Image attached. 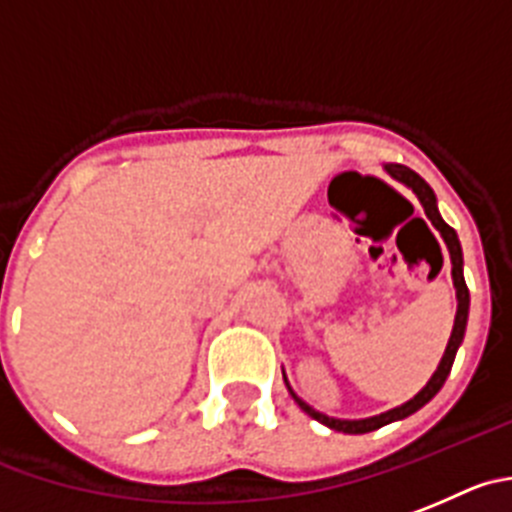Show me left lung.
I'll return each instance as SVG.
<instances>
[{
	"mask_svg": "<svg viewBox=\"0 0 512 512\" xmlns=\"http://www.w3.org/2000/svg\"><path fill=\"white\" fill-rule=\"evenodd\" d=\"M386 171H389V174L394 176L396 181H401V184H407L409 189H412L414 194H417L419 202H422V207H424V212H427V217L432 219V224L439 229V234H442L444 242H447V247H450L452 280H455V288H457V315H455V328H452L450 343H447V351H444L442 361H439L437 371H434V376H432V379H429V384L424 386V389L419 391V394L414 396V399H409L407 404H401V407L391 409V412L379 414V417H371V419H358V422H346V419H333V417H326V414H321V412H315L313 407H308V404H305L303 399H298V396H295V391L288 386L290 394H293V399L298 401V407L303 409L305 414H310V417H313L315 422H321V424H326V427L336 429V432H346V434L374 432V429L384 427V424L396 422V419H404V417H409V414L417 412V409H422L424 404H427V401L432 399V396L437 394L439 389H442L444 381H447V376H450L452 364H455L457 348H460L462 336H465L467 310H470V290H467L465 275H462V247H460V240H457L455 229H452L450 224H447L442 217H439L437 199H434L432 186H429L427 181L422 179V176L414 174V171L409 169V166L394 164V166H386ZM285 384H288V381H285Z\"/></svg>",
	"mask_w": 512,
	"mask_h": 512,
	"instance_id": "8db88e82",
	"label": "left lung"
}]
</instances>
